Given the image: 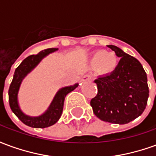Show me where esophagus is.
<instances>
[{
  "label": "esophagus",
  "mask_w": 156,
  "mask_h": 156,
  "mask_svg": "<svg viewBox=\"0 0 156 156\" xmlns=\"http://www.w3.org/2000/svg\"><path fill=\"white\" fill-rule=\"evenodd\" d=\"M92 79V77H91V75H89V74H86L84 75L83 78H82L81 79V83H85V82H87V81H90Z\"/></svg>",
  "instance_id": "obj_1"
}]
</instances>
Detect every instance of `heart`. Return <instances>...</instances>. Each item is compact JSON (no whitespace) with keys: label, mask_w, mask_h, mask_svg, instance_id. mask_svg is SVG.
Masks as SVG:
<instances>
[{"label":"heart","mask_w":156,"mask_h":156,"mask_svg":"<svg viewBox=\"0 0 156 156\" xmlns=\"http://www.w3.org/2000/svg\"><path fill=\"white\" fill-rule=\"evenodd\" d=\"M92 62L96 66L100 65L102 70L106 73H111L115 69L118 64L117 56L114 52H108L100 50L95 52L93 58Z\"/></svg>","instance_id":"obj_1"}]
</instances>
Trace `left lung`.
<instances>
[{
    "instance_id": "8db88e82",
    "label": "left lung",
    "mask_w": 156,
    "mask_h": 156,
    "mask_svg": "<svg viewBox=\"0 0 156 156\" xmlns=\"http://www.w3.org/2000/svg\"><path fill=\"white\" fill-rule=\"evenodd\" d=\"M108 47L120 60L114 71L95 79L98 94L90 105L101 120L125 124L140 116L149 98L147 75L137 59L114 45Z\"/></svg>"
}]
</instances>
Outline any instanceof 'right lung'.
Returning a JSON list of instances; mask_svg holds the SVG:
<instances>
[{"label": "right lung", "instance_id": "add662e5", "mask_svg": "<svg viewBox=\"0 0 156 156\" xmlns=\"http://www.w3.org/2000/svg\"><path fill=\"white\" fill-rule=\"evenodd\" d=\"M58 48H48L42 50L37 55H31L25 58L22 63L16 68L13 79L9 88V104L12 112L23 124L32 128H47L56 124L60 119L63 109L66 95L73 91L78 86L75 83L60 88L54 96L48 109L39 116H29L24 114L18 103V92L23 79L40 63V62L48 55L58 51Z\"/></svg>", "mask_w": 156, "mask_h": 156}]
</instances>
